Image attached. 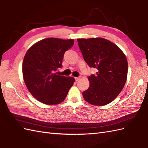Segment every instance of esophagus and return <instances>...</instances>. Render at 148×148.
I'll list each match as a JSON object with an SVG mask.
<instances>
[{
    "mask_svg": "<svg viewBox=\"0 0 148 148\" xmlns=\"http://www.w3.org/2000/svg\"><path fill=\"white\" fill-rule=\"evenodd\" d=\"M75 81H79V77H75Z\"/></svg>",
    "mask_w": 148,
    "mask_h": 148,
    "instance_id": "esophagus-1",
    "label": "esophagus"
}]
</instances>
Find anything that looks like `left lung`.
Here are the masks:
<instances>
[{
	"label": "left lung",
	"mask_w": 148,
	"mask_h": 148,
	"mask_svg": "<svg viewBox=\"0 0 148 148\" xmlns=\"http://www.w3.org/2000/svg\"><path fill=\"white\" fill-rule=\"evenodd\" d=\"M84 60L97 73L89 76L90 85L82 92L84 99L93 105L103 106L117 97L125 84L128 64L119 48L102 38L77 39Z\"/></svg>",
	"instance_id": "obj_1"
}]
</instances>
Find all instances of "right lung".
<instances>
[{"label": "right lung", "mask_w": 148, "mask_h": 148, "mask_svg": "<svg viewBox=\"0 0 148 148\" xmlns=\"http://www.w3.org/2000/svg\"><path fill=\"white\" fill-rule=\"evenodd\" d=\"M74 40L49 38L40 41L27 51L23 63V75L27 90L43 103L62 102L75 81L73 77L55 73L62 67L65 52Z\"/></svg>", "instance_id": "add662e5"}]
</instances>
